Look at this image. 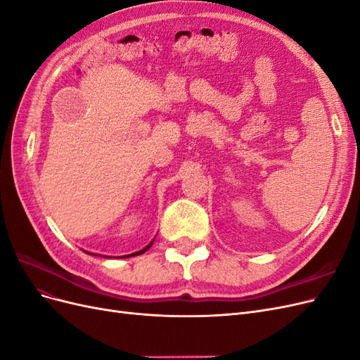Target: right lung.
Segmentation results:
<instances>
[{
    "label": "right lung",
    "instance_id": "add662e5",
    "mask_svg": "<svg viewBox=\"0 0 360 360\" xmlns=\"http://www.w3.org/2000/svg\"><path fill=\"white\" fill-rule=\"evenodd\" d=\"M153 242H155V238H153V240H151L146 248H143V249H141V250H138V252H134V254H129V255H123L122 258H127V257H135V255H141V254H144L146 252V250H148L150 249V246L151 245H153ZM84 252H86V250H84ZM86 254H90V252H86ZM91 255H96V254H91Z\"/></svg>",
    "mask_w": 360,
    "mask_h": 360
}]
</instances>
